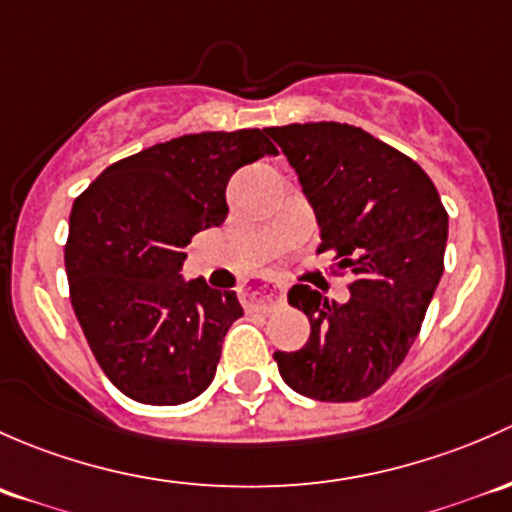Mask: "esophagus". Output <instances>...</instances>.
<instances>
[{
  "label": "esophagus",
  "instance_id": "obj_1",
  "mask_svg": "<svg viewBox=\"0 0 512 512\" xmlns=\"http://www.w3.org/2000/svg\"><path fill=\"white\" fill-rule=\"evenodd\" d=\"M286 300V291H283L281 283L266 281V283H254L244 291V303L249 308L261 310V313H271L278 305H283Z\"/></svg>",
  "mask_w": 512,
  "mask_h": 512
}]
</instances>
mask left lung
<instances>
[{
  "label": "left lung",
  "mask_w": 512,
  "mask_h": 512,
  "mask_svg": "<svg viewBox=\"0 0 512 512\" xmlns=\"http://www.w3.org/2000/svg\"><path fill=\"white\" fill-rule=\"evenodd\" d=\"M313 204L318 254L350 271V300L298 283L288 303L310 320L300 350L273 352L283 382L318 402H357L404 362L444 273L449 214L404 152L345 123L268 128Z\"/></svg>",
  "instance_id": "obj_1"
}]
</instances>
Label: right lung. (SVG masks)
Listing matches in <instances>:
<instances>
[{
	"instance_id": "add662e5",
	"label": "right lung",
	"mask_w": 512,
	"mask_h": 512,
	"mask_svg": "<svg viewBox=\"0 0 512 512\" xmlns=\"http://www.w3.org/2000/svg\"><path fill=\"white\" fill-rule=\"evenodd\" d=\"M278 155L263 130L194 133L113 162L68 221L71 305L105 377L142 404H184L212 384L244 315L234 291L179 276L197 231L226 219L239 167Z\"/></svg>"
}]
</instances>
